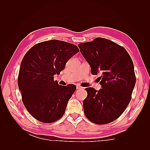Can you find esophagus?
<instances>
[{
	"label": "esophagus",
	"instance_id": "esophagus-1",
	"mask_svg": "<svg viewBox=\"0 0 150 150\" xmlns=\"http://www.w3.org/2000/svg\"><path fill=\"white\" fill-rule=\"evenodd\" d=\"M82 87H81V86H79V85H78V86H76V89H82Z\"/></svg>",
	"mask_w": 150,
	"mask_h": 150
}]
</instances>
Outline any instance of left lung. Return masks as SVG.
<instances>
[{
    "label": "left lung",
    "mask_w": 150,
    "mask_h": 150,
    "mask_svg": "<svg viewBox=\"0 0 150 150\" xmlns=\"http://www.w3.org/2000/svg\"><path fill=\"white\" fill-rule=\"evenodd\" d=\"M78 47L90 64L91 74H101L100 90L86 88L85 116L95 124L110 123L118 118L131 101L136 84L133 61L123 47L105 38L80 43Z\"/></svg>",
    "instance_id": "obj_1"
}]
</instances>
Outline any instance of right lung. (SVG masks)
<instances>
[{
	"label": "right lung",
	"mask_w": 150,
	"mask_h": 150,
	"mask_svg": "<svg viewBox=\"0 0 150 150\" xmlns=\"http://www.w3.org/2000/svg\"><path fill=\"white\" fill-rule=\"evenodd\" d=\"M79 51L74 44L50 40L34 45L25 54L18 76V87L24 106L35 119L51 123L64 115L76 86L59 85L54 76L60 74L66 62Z\"/></svg>",
	"instance_id": "obj_1"
}]
</instances>
